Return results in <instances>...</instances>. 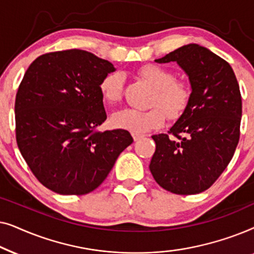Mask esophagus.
Segmentation results:
<instances>
[{
    "label": "esophagus",
    "instance_id": "34e87169",
    "mask_svg": "<svg viewBox=\"0 0 254 254\" xmlns=\"http://www.w3.org/2000/svg\"><path fill=\"white\" fill-rule=\"evenodd\" d=\"M131 136H133L134 141H137V140H140V138L143 137L144 135L143 134H137V133H131Z\"/></svg>",
    "mask_w": 254,
    "mask_h": 254
}]
</instances>
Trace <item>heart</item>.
<instances>
[{
  "label": "heart",
  "mask_w": 254,
  "mask_h": 254,
  "mask_svg": "<svg viewBox=\"0 0 254 254\" xmlns=\"http://www.w3.org/2000/svg\"><path fill=\"white\" fill-rule=\"evenodd\" d=\"M137 75L154 88L150 105L157 106L145 111L134 109L118 111L111 118L117 128L143 134L161 127L165 121V113L171 119H176L185 112L192 96L189 83L176 81L175 72L158 64H145L138 69ZM123 86V74L119 71L111 72L100 82V95L106 103H116L121 98Z\"/></svg>",
  "instance_id": "obj_1"
}]
</instances>
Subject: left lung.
I'll list each match as a JSON object with an SVG mask.
<instances>
[{
	"instance_id": "1",
	"label": "left lung",
	"mask_w": 254,
	"mask_h": 254,
	"mask_svg": "<svg viewBox=\"0 0 254 254\" xmlns=\"http://www.w3.org/2000/svg\"><path fill=\"white\" fill-rule=\"evenodd\" d=\"M177 62L189 76V106L169 134L152 135L150 172L169 192H203L224 171L239 141L242 97L230 64L206 47L189 44L155 60Z\"/></svg>"
}]
</instances>
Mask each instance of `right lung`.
Wrapping results in <instances>:
<instances>
[{"instance_id": "obj_1", "label": "right lung", "mask_w": 254, "mask_h": 254, "mask_svg": "<svg viewBox=\"0 0 254 254\" xmlns=\"http://www.w3.org/2000/svg\"><path fill=\"white\" fill-rule=\"evenodd\" d=\"M116 71L110 61L82 50L37 58L15 103L16 138L31 171L64 195L92 192L131 144L125 129L98 131L106 120L99 84Z\"/></svg>"}]
</instances>
